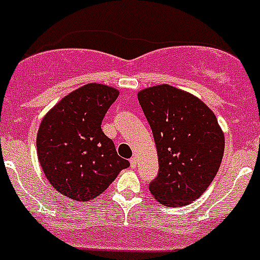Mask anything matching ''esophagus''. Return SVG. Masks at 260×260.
Returning a JSON list of instances; mask_svg holds the SVG:
<instances>
[{
  "label": "esophagus",
  "instance_id": "obj_1",
  "mask_svg": "<svg viewBox=\"0 0 260 260\" xmlns=\"http://www.w3.org/2000/svg\"><path fill=\"white\" fill-rule=\"evenodd\" d=\"M129 163H131V167H132V168H136V167H137V159H136V157H131V160H129Z\"/></svg>",
  "mask_w": 260,
  "mask_h": 260
}]
</instances>
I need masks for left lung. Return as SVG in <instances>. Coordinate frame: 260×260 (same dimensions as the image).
<instances>
[{"label":"left lung","mask_w":260,"mask_h":260,"mask_svg":"<svg viewBox=\"0 0 260 260\" xmlns=\"http://www.w3.org/2000/svg\"><path fill=\"white\" fill-rule=\"evenodd\" d=\"M154 135L159 173L150 192L167 207L200 198L214 179L224 151L217 116L200 99L169 84L137 93Z\"/></svg>","instance_id":"8db88e82"}]
</instances>
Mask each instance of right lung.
I'll use <instances>...</instances> for the list:
<instances>
[{
	"mask_svg": "<svg viewBox=\"0 0 260 260\" xmlns=\"http://www.w3.org/2000/svg\"><path fill=\"white\" fill-rule=\"evenodd\" d=\"M118 96V89L106 84H84L43 116L37 133L38 160L52 187L70 200H92L129 167L101 129Z\"/></svg>",
	"mask_w": 260,
	"mask_h": 260,
	"instance_id": "right-lung-1",
	"label": "right lung"
}]
</instances>
